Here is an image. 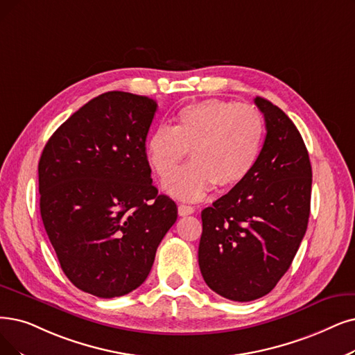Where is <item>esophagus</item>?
<instances>
[{
	"label": "esophagus",
	"instance_id": "obj_1",
	"mask_svg": "<svg viewBox=\"0 0 355 355\" xmlns=\"http://www.w3.org/2000/svg\"><path fill=\"white\" fill-rule=\"evenodd\" d=\"M178 211H179V216L182 217H187V216H191L195 212V208L191 207V205H185V204H180L178 207Z\"/></svg>",
	"mask_w": 355,
	"mask_h": 355
}]
</instances>
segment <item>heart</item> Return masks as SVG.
Returning a JSON list of instances; mask_svg holds the SVG:
<instances>
[{"label": "heart", "mask_w": 355, "mask_h": 355, "mask_svg": "<svg viewBox=\"0 0 355 355\" xmlns=\"http://www.w3.org/2000/svg\"><path fill=\"white\" fill-rule=\"evenodd\" d=\"M263 119L250 105L208 98L182 107L173 126H159L147 138L153 170L166 180L185 159L191 164L166 182V191L183 201H198L214 185L227 191L242 183L258 160Z\"/></svg>", "instance_id": "1"}]
</instances>
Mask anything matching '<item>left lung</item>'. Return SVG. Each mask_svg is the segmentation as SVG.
Masks as SVG:
<instances>
[{
    "label": "left lung",
    "instance_id": "obj_1",
    "mask_svg": "<svg viewBox=\"0 0 355 355\" xmlns=\"http://www.w3.org/2000/svg\"><path fill=\"white\" fill-rule=\"evenodd\" d=\"M266 137L252 172L202 209L198 262L207 286L234 302L271 291L287 272L307 230L311 166L293 121L263 97Z\"/></svg>",
    "mask_w": 355,
    "mask_h": 355
}]
</instances>
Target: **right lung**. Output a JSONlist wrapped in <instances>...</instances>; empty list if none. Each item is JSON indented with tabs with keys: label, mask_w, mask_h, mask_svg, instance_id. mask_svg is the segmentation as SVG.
Instances as JSON below:
<instances>
[{
	"label": "right lung",
	"mask_w": 355,
	"mask_h": 355,
	"mask_svg": "<svg viewBox=\"0 0 355 355\" xmlns=\"http://www.w3.org/2000/svg\"><path fill=\"white\" fill-rule=\"evenodd\" d=\"M155 112L147 96L103 93L53 132L39 160L40 216L62 271L102 299L143 284L178 218L147 160Z\"/></svg>",
	"instance_id": "add662e5"
}]
</instances>
